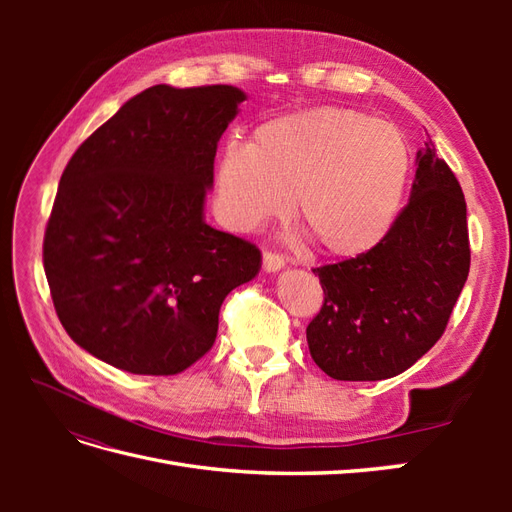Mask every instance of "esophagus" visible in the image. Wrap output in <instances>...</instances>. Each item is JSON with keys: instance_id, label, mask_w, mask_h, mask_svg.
<instances>
[{"instance_id": "esophagus-1", "label": "esophagus", "mask_w": 512, "mask_h": 512, "mask_svg": "<svg viewBox=\"0 0 512 512\" xmlns=\"http://www.w3.org/2000/svg\"><path fill=\"white\" fill-rule=\"evenodd\" d=\"M284 258L280 254H273V252H265L262 254V269H265L267 273H277L284 269Z\"/></svg>"}]
</instances>
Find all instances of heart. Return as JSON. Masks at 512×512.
<instances>
[{"instance_id":"b5f03b06","label":"heart","mask_w":512,"mask_h":512,"mask_svg":"<svg viewBox=\"0 0 512 512\" xmlns=\"http://www.w3.org/2000/svg\"><path fill=\"white\" fill-rule=\"evenodd\" d=\"M412 173L395 126L354 108L314 106L258 123L247 145H226L213 168V207L235 232L294 218L320 252L356 258L393 230Z\"/></svg>"}]
</instances>
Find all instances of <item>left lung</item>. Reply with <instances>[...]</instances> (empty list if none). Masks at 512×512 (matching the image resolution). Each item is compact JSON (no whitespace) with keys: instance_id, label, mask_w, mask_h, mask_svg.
I'll list each match as a JSON object with an SVG mask.
<instances>
[{"instance_id":"left-lung-1","label":"left lung","mask_w":512,"mask_h":512,"mask_svg":"<svg viewBox=\"0 0 512 512\" xmlns=\"http://www.w3.org/2000/svg\"><path fill=\"white\" fill-rule=\"evenodd\" d=\"M408 207L378 247L314 269L324 290L309 354L335 380L404 374L442 337L470 273L466 198L431 138L416 151Z\"/></svg>"}]
</instances>
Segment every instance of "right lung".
<instances>
[{"instance_id": "obj_1", "label": "right lung", "mask_w": 512, "mask_h": 512, "mask_svg": "<svg viewBox=\"0 0 512 512\" xmlns=\"http://www.w3.org/2000/svg\"><path fill=\"white\" fill-rule=\"evenodd\" d=\"M239 87H149L76 149L44 232V273L66 333L96 359L173 376L209 352L226 294L258 247L205 222L218 143Z\"/></svg>"}]
</instances>
